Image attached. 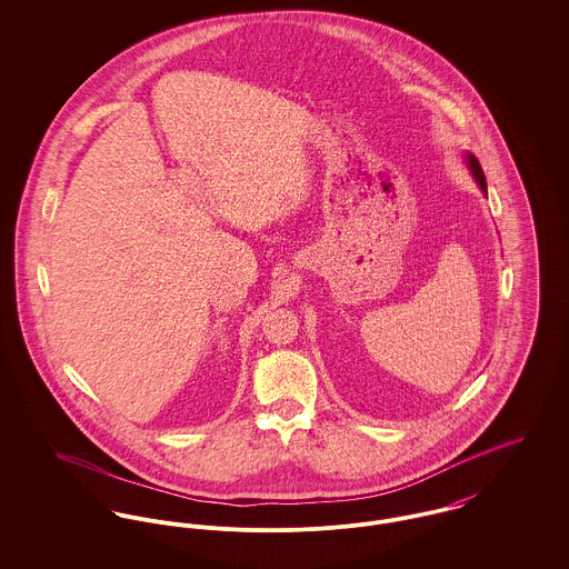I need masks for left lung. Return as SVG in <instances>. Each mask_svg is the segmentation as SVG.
<instances>
[{
    "mask_svg": "<svg viewBox=\"0 0 569 569\" xmlns=\"http://www.w3.org/2000/svg\"><path fill=\"white\" fill-rule=\"evenodd\" d=\"M466 161H468V166H470V170H472V177H475V181L479 183L481 191H483V193H488L486 174H483V170H481V163L477 161V157H472V154H466Z\"/></svg>",
    "mask_w": 569,
    "mask_h": 569,
    "instance_id": "obj_1",
    "label": "left lung"
}]
</instances>
